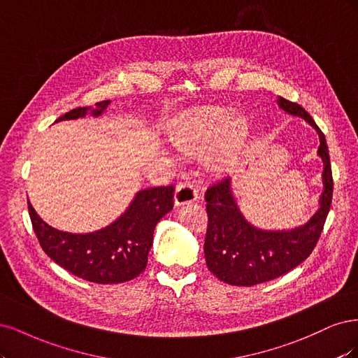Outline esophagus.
Masks as SVG:
<instances>
[{
    "instance_id": "obj_1",
    "label": "esophagus",
    "mask_w": 358,
    "mask_h": 358,
    "mask_svg": "<svg viewBox=\"0 0 358 358\" xmlns=\"http://www.w3.org/2000/svg\"><path fill=\"white\" fill-rule=\"evenodd\" d=\"M198 199V189L193 182H180L177 189H176V196H174V201L176 205H186V203H192Z\"/></svg>"
}]
</instances>
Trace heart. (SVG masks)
Instances as JSON below:
<instances>
[{"label": "heart", "mask_w": 358, "mask_h": 358, "mask_svg": "<svg viewBox=\"0 0 358 358\" xmlns=\"http://www.w3.org/2000/svg\"><path fill=\"white\" fill-rule=\"evenodd\" d=\"M248 124L238 122V113L229 107H208L178 122L171 131L174 145L186 155L208 154L215 171L232 169L244 155Z\"/></svg>", "instance_id": "obj_1"}]
</instances>
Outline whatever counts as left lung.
<instances>
[{"label":"left lung","mask_w":358,"mask_h":358,"mask_svg":"<svg viewBox=\"0 0 358 358\" xmlns=\"http://www.w3.org/2000/svg\"><path fill=\"white\" fill-rule=\"evenodd\" d=\"M278 106L290 116L303 119L320 136L317 153L322 160V192L318 210L301 226L281 230L260 229L241 213L232 190V178L224 177L206 189V266L218 280L230 285L262 284L299 266L317 245L330 211L333 178L326 136L299 103L280 98Z\"/></svg>","instance_id":"8db88e82"}]
</instances>
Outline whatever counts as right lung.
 I'll return each instance as SVG.
<instances>
[{
	"label": "right lung",
	"mask_w": 358,
	"mask_h": 358,
	"mask_svg": "<svg viewBox=\"0 0 358 358\" xmlns=\"http://www.w3.org/2000/svg\"><path fill=\"white\" fill-rule=\"evenodd\" d=\"M111 101L95 107L76 108L55 123L99 117ZM174 206V186L136 192L128 208L108 226L87 234H73L45 223L28 201L29 217L40 245L55 263L68 272L96 284H120L140 275L153 245L155 227Z\"/></svg>",
	"instance_id": "add662e5"
}]
</instances>
